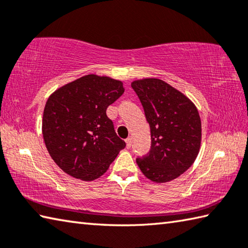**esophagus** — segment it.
I'll list each match as a JSON object with an SVG mask.
<instances>
[{
	"instance_id": "esophagus-1",
	"label": "esophagus",
	"mask_w": 248,
	"mask_h": 248,
	"mask_svg": "<svg viewBox=\"0 0 248 248\" xmlns=\"http://www.w3.org/2000/svg\"><path fill=\"white\" fill-rule=\"evenodd\" d=\"M125 144H127V147H128V148L131 147V145H132V138H131V137L125 140Z\"/></svg>"
}]
</instances>
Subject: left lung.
Segmentation results:
<instances>
[{
    "label": "left lung",
    "mask_w": 248,
    "mask_h": 248,
    "mask_svg": "<svg viewBox=\"0 0 248 248\" xmlns=\"http://www.w3.org/2000/svg\"><path fill=\"white\" fill-rule=\"evenodd\" d=\"M151 128V151L137 164L147 179L169 182L191 167L200 153L201 117L190 98L157 78L131 83Z\"/></svg>",
    "instance_id": "8db88e82"
}]
</instances>
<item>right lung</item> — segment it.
I'll list each match as a JSON object with an SVG mask.
<instances>
[{"label": "right lung", "mask_w": 248, "mask_h": 248, "mask_svg": "<svg viewBox=\"0 0 248 248\" xmlns=\"http://www.w3.org/2000/svg\"><path fill=\"white\" fill-rule=\"evenodd\" d=\"M124 92L120 80L87 75L49 95L42 134L49 156L64 172L93 181L106 172L125 147L106 115L107 107Z\"/></svg>", "instance_id": "1"}]
</instances>
